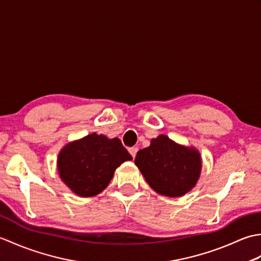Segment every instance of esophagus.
Listing matches in <instances>:
<instances>
[{"instance_id":"esophagus-1","label":"esophagus","mask_w":261,"mask_h":261,"mask_svg":"<svg viewBox=\"0 0 261 261\" xmlns=\"http://www.w3.org/2000/svg\"><path fill=\"white\" fill-rule=\"evenodd\" d=\"M129 152H130V154L132 156V158H135L137 152H138V148H137V147H131V148H129Z\"/></svg>"}]
</instances>
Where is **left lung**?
Here are the masks:
<instances>
[{
  "instance_id": "8db88e82",
  "label": "left lung",
  "mask_w": 261,
  "mask_h": 261,
  "mask_svg": "<svg viewBox=\"0 0 261 261\" xmlns=\"http://www.w3.org/2000/svg\"><path fill=\"white\" fill-rule=\"evenodd\" d=\"M135 164L157 193L178 197L195 186L201 174V157L195 149L177 145L159 136L150 146L137 152Z\"/></svg>"
}]
</instances>
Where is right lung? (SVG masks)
I'll use <instances>...</instances> for the list:
<instances>
[{"label":"right lung","instance_id":"obj_1","mask_svg":"<svg viewBox=\"0 0 261 261\" xmlns=\"http://www.w3.org/2000/svg\"><path fill=\"white\" fill-rule=\"evenodd\" d=\"M118 138L92 134L69 143L58 156L60 178L79 196L97 195L112 179L115 169L131 160Z\"/></svg>","mask_w":261,"mask_h":261}]
</instances>
